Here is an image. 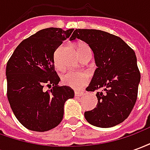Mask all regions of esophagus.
Masks as SVG:
<instances>
[{
	"mask_svg": "<svg viewBox=\"0 0 150 150\" xmlns=\"http://www.w3.org/2000/svg\"><path fill=\"white\" fill-rule=\"evenodd\" d=\"M83 95V91H75V97H79V96H82Z\"/></svg>",
	"mask_w": 150,
	"mask_h": 150,
	"instance_id": "1",
	"label": "esophagus"
}]
</instances>
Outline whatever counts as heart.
<instances>
[{"label":"heart","instance_id":"1","mask_svg":"<svg viewBox=\"0 0 150 150\" xmlns=\"http://www.w3.org/2000/svg\"><path fill=\"white\" fill-rule=\"evenodd\" d=\"M77 50H78L79 56L83 55L84 54L88 52H91L90 47L87 43L79 42L77 44ZM55 61V65L57 67L59 68V63L57 62V59H54ZM89 80V76L87 72L85 71H67L64 73L61 76V81L62 83L65 86H67L69 88H73V89H81L83 87L88 83Z\"/></svg>","mask_w":150,"mask_h":150}]
</instances>
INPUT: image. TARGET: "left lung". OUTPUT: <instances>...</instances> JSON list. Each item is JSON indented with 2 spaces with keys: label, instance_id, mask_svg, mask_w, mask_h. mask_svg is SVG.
I'll list each match as a JSON object with an SVG mask.
<instances>
[{
  "label": "left lung",
  "instance_id": "left-lung-1",
  "mask_svg": "<svg viewBox=\"0 0 150 150\" xmlns=\"http://www.w3.org/2000/svg\"><path fill=\"white\" fill-rule=\"evenodd\" d=\"M75 38L88 43L97 68L86 90L97 91L96 108L85 112L91 125L110 128L128 118L137 99L141 80L134 50L120 38L99 30H75Z\"/></svg>",
  "mask_w": 150,
  "mask_h": 150
}]
</instances>
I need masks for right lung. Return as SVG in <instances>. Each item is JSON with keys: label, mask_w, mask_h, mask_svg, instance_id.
<instances>
[{"label": "right lung", "mask_w": 150, "mask_h": 150, "mask_svg": "<svg viewBox=\"0 0 150 150\" xmlns=\"http://www.w3.org/2000/svg\"><path fill=\"white\" fill-rule=\"evenodd\" d=\"M74 29L46 28L23 40L6 66L7 97L13 112L26 129L45 132L62 121L64 103L73 89L59 86L54 54ZM52 88L44 91L43 88Z\"/></svg>", "instance_id": "1"}]
</instances>
